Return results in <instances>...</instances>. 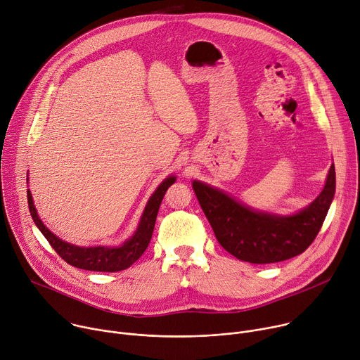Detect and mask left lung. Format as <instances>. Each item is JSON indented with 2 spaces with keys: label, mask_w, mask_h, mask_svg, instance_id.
<instances>
[{
  "label": "left lung",
  "mask_w": 360,
  "mask_h": 360,
  "mask_svg": "<svg viewBox=\"0 0 360 360\" xmlns=\"http://www.w3.org/2000/svg\"><path fill=\"white\" fill-rule=\"evenodd\" d=\"M192 186L225 250L249 264H275L300 255L315 240L335 195L336 176L332 165L321 195L293 217L255 212L202 182L193 181Z\"/></svg>",
  "instance_id": "8db88e82"
}]
</instances>
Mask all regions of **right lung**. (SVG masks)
Instances as JSON below:
<instances>
[{
	"label": "right lung",
	"mask_w": 360,
	"mask_h": 360,
	"mask_svg": "<svg viewBox=\"0 0 360 360\" xmlns=\"http://www.w3.org/2000/svg\"><path fill=\"white\" fill-rule=\"evenodd\" d=\"M174 182H175V178L169 176L158 186L155 192H153V195L146 203L136 232L129 240H127L120 248H105V246L79 248V246H74L67 242H63L54 233H51L38 218L30 191L27 192L28 208L38 229L42 232V235L46 238L49 245L53 246V249L67 264L79 269L94 271V272H118L129 268L135 261L141 258V255L148 248L152 238L153 226H155L161 202L164 199L165 192Z\"/></svg>",
	"instance_id": "1"
}]
</instances>
